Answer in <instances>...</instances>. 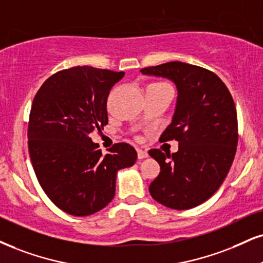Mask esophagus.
Wrapping results in <instances>:
<instances>
[{
    "label": "esophagus",
    "instance_id": "1",
    "mask_svg": "<svg viewBox=\"0 0 263 263\" xmlns=\"http://www.w3.org/2000/svg\"><path fill=\"white\" fill-rule=\"evenodd\" d=\"M148 156V154L142 148H138V158L139 160H142V158H146Z\"/></svg>",
    "mask_w": 263,
    "mask_h": 263
}]
</instances>
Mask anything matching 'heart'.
<instances>
[{"instance_id": "heart-1", "label": "heart", "mask_w": 263, "mask_h": 263, "mask_svg": "<svg viewBox=\"0 0 263 263\" xmlns=\"http://www.w3.org/2000/svg\"><path fill=\"white\" fill-rule=\"evenodd\" d=\"M163 85H167V84L164 83H161V82H155V83H151L148 84L146 87H154V86H163Z\"/></svg>"}]
</instances>
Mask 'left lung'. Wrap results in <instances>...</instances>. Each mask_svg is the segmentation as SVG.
I'll return each instance as SVG.
<instances>
[{"instance_id": "obj_1", "label": "left lung", "mask_w": 263, "mask_h": 263, "mask_svg": "<svg viewBox=\"0 0 263 263\" xmlns=\"http://www.w3.org/2000/svg\"><path fill=\"white\" fill-rule=\"evenodd\" d=\"M141 73L170 78L178 87L173 121L160 140L179 147L174 154L148 151L161 167L148 190L170 209H193L219 189L232 167L239 138L234 100L221 78L194 64L173 61Z\"/></svg>"}]
</instances>
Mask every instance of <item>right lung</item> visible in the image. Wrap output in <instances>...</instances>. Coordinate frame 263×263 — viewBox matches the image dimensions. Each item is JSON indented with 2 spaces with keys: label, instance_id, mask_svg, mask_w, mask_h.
<instances>
[{
  "label": "right lung",
  "instance_id": "right-lung-1",
  "mask_svg": "<svg viewBox=\"0 0 263 263\" xmlns=\"http://www.w3.org/2000/svg\"><path fill=\"white\" fill-rule=\"evenodd\" d=\"M123 76L72 67L46 79L34 97L28 123L32 168L48 199L69 215L90 216L108 205L117 172L137 161V151L126 142L102 155L89 137L108 123L107 97Z\"/></svg>",
  "mask_w": 263,
  "mask_h": 263
}]
</instances>
